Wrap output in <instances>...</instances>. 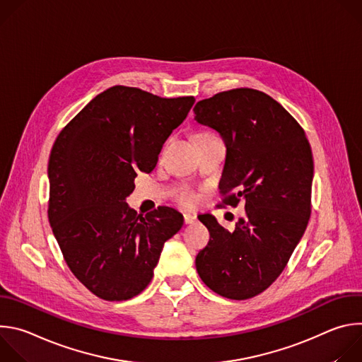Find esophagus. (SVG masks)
Returning a JSON list of instances; mask_svg holds the SVG:
<instances>
[{
	"label": "esophagus",
	"instance_id": "obj_1",
	"mask_svg": "<svg viewBox=\"0 0 362 362\" xmlns=\"http://www.w3.org/2000/svg\"><path fill=\"white\" fill-rule=\"evenodd\" d=\"M183 218H185V223L186 225H190V223L196 222V215L194 214H185Z\"/></svg>",
	"mask_w": 362,
	"mask_h": 362
}]
</instances>
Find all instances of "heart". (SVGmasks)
I'll list each match as a JSON object with an SVG mask.
<instances>
[{
    "label": "heart",
    "mask_w": 362,
    "mask_h": 362,
    "mask_svg": "<svg viewBox=\"0 0 362 362\" xmlns=\"http://www.w3.org/2000/svg\"><path fill=\"white\" fill-rule=\"evenodd\" d=\"M183 203H193L194 202V196L192 193H185L180 199Z\"/></svg>",
    "instance_id": "heart-1"
}]
</instances>
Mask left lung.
I'll return each instance as SVG.
<instances>
[{"label": "left lung", "mask_w": 362, "mask_h": 362, "mask_svg": "<svg viewBox=\"0 0 362 362\" xmlns=\"http://www.w3.org/2000/svg\"><path fill=\"white\" fill-rule=\"evenodd\" d=\"M194 120L226 146L223 204H245L235 230L204 214L208 246L196 256L206 286L229 299L259 295L281 275L311 216L313 151L298 122L271 95L235 88L196 103Z\"/></svg>", "instance_id": "obj_1"}]
</instances>
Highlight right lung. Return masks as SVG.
I'll return each instance as SVG.
<instances>
[{
	"instance_id": "1",
	"label": "right lung",
	"mask_w": 362,
	"mask_h": 362,
	"mask_svg": "<svg viewBox=\"0 0 362 362\" xmlns=\"http://www.w3.org/2000/svg\"><path fill=\"white\" fill-rule=\"evenodd\" d=\"M193 103L115 86L95 95L51 148L48 221L74 276L101 299L139 295L165 242L183 226V215L168 206L137 216L126 197L137 172L156 166Z\"/></svg>"
}]
</instances>
